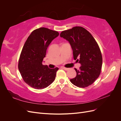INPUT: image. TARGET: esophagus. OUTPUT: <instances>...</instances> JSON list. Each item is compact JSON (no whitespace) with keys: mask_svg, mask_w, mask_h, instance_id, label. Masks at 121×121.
Masks as SVG:
<instances>
[{"mask_svg":"<svg viewBox=\"0 0 121 121\" xmlns=\"http://www.w3.org/2000/svg\"><path fill=\"white\" fill-rule=\"evenodd\" d=\"M62 69H64V70H65V71H68V70H69V69L68 68H65V67H62L61 68Z\"/></svg>","mask_w":121,"mask_h":121,"instance_id":"1","label":"esophagus"}]
</instances>
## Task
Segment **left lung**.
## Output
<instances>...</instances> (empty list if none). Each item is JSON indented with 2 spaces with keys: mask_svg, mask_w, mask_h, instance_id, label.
Listing matches in <instances>:
<instances>
[{
  "mask_svg": "<svg viewBox=\"0 0 121 121\" xmlns=\"http://www.w3.org/2000/svg\"><path fill=\"white\" fill-rule=\"evenodd\" d=\"M63 37L70 44L75 60L81 64L79 69H75L76 77L71 82L80 88L93 84L99 76L102 64L100 50L90 33L82 27H74L61 32Z\"/></svg>",
  "mask_w": 121,
  "mask_h": 121,
  "instance_id": "1",
  "label": "left lung"
}]
</instances>
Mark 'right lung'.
I'll return each instance as SVG.
<instances>
[{
  "mask_svg": "<svg viewBox=\"0 0 121 121\" xmlns=\"http://www.w3.org/2000/svg\"><path fill=\"white\" fill-rule=\"evenodd\" d=\"M58 35L57 31L40 28L31 33L24 44L18 68L24 81L34 89L45 88L56 78L58 68L49 69L42 62L47 47Z\"/></svg>",
  "mask_w": 121,
  "mask_h": 121,
  "instance_id": "right-lung-1",
  "label": "right lung"
}]
</instances>
